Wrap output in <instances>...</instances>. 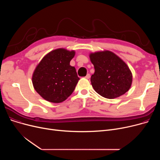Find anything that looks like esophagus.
I'll use <instances>...</instances> for the list:
<instances>
[{"mask_svg": "<svg viewBox=\"0 0 160 160\" xmlns=\"http://www.w3.org/2000/svg\"><path fill=\"white\" fill-rule=\"evenodd\" d=\"M85 78H86V79H89V78H90V74H88L86 77H85Z\"/></svg>", "mask_w": 160, "mask_h": 160, "instance_id": "1", "label": "esophagus"}]
</instances>
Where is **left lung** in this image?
<instances>
[{
  "instance_id": "8db88e82",
  "label": "left lung",
  "mask_w": 160,
  "mask_h": 160,
  "mask_svg": "<svg viewBox=\"0 0 160 160\" xmlns=\"http://www.w3.org/2000/svg\"><path fill=\"white\" fill-rule=\"evenodd\" d=\"M95 72L91 77V85L98 94L113 99L129 90L132 83V74L122 59L110 50L89 54Z\"/></svg>"
}]
</instances>
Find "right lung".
<instances>
[{
  "mask_svg": "<svg viewBox=\"0 0 160 160\" xmlns=\"http://www.w3.org/2000/svg\"><path fill=\"white\" fill-rule=\"evenodd\" d=\"M74 50L58 48L46 54L36 67L32 83L37 93L45 100L60 103L74 91L80 78L74 67L70 65Z\"/></svg>",
  "mask_w": 160,
  "mask_h": 160,
  "instance_id": "obj_1",
  "label": "right lung"
}]
</instances>
